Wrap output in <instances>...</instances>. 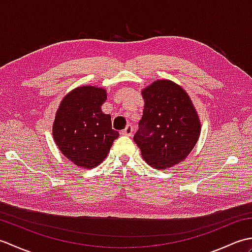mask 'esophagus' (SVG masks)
<instances>
[{
	"label": "esophagus",
	"instance_id": "1",
	"mask_svg": "<svg viewBox=\"0 0 252 252\" xmlns=\"http://www.w3.org/2000/svg\"><path fill=\"white\" fill-rule=\"evenodd\" d=\"M132 132H133V127H132V126H126V127L125 130H122L121 131V134H123V135H126V136H131L132 135Z\"/></svg>",
	"mask_w": 252,
	"mask_h": 252
}]
</instances>
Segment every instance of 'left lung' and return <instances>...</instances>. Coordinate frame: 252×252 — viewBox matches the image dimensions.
I'll return each instance as SVG.
<instances>
[{
    "mask_svg": "<svg viewBox=\"0 0 252 252\" xmlns=\"http://www.w3.org/2000/svg\"><path fill=\"white\" fill-rule=\"evenodd\" d=\"M144 110L134 142L155 169L171 168L189 156L200 135V120L183 88L156 80L142 91Z\"/></svg>",
    "mask_w": 252,
    "mask_h": 252,
    "instance_id": "1",
    "label": "left lung"
}]
</instances>
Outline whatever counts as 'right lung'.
<instances>
[{"label": "right lung", "instance_id": "1", "mask_svg": "<svg viewBox=\"0 0 252 252\" xmlns=\"http://www.w3.org/2000/svg\"><path fill=\"white\" fill-rule=\"evenodd\" d=\"M106 99V90L84 85L69 92L56 111L53 137L63 156L80 168L103 162L119 136L111 127V116L101 111Z\"/></svg>", "mask_w": 252, "mask_h": 252}]
</instances>
